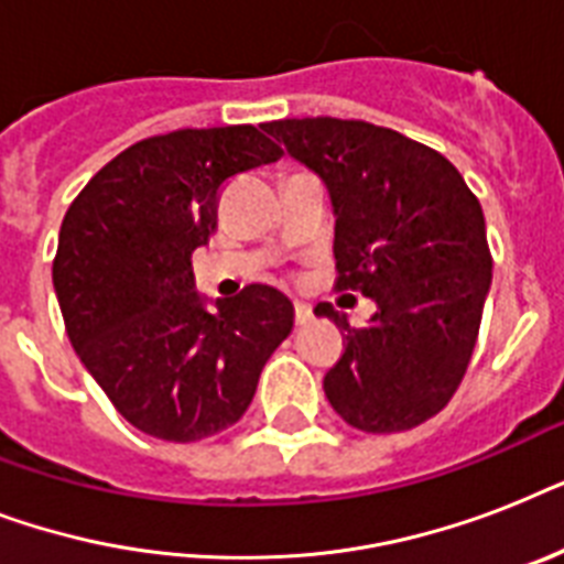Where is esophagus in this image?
<instances>
[{
	"instance_id": "obj_1",
	"label": "esophagus",
	"mask_w": 564,
	"mask_h": 564,
	"mask_svg": "<svg viewBox=\"0 0 564 564\" xmlns=\"http://www.w3.org/2000/svg\"><path fill=\"white\" fill-rule=\"evenodd\" d=\"M310 322H313V310H310V304L299 301L295 304V325H310Z\"/></svg>"
}]
</instances>
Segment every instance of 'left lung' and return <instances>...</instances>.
Wrapping results in <instances>:
<instances>
[{
    "mask_svg": "<svg viewBox=\"0 0 564 564\" xmlns=\"http://www.w3.org/2000/svg\"><path fill=\"white\" fill-rule=\"evenodd\" d=\"M263 131L330 195L336 286L377 304L366 327L316 307L345 330L327 401L366 433L433 419L468 369L491 286L480 202L454 163L392 128L316 117Z\"/></svg>",
    "mask_w": 564,
    "mask_h": 564,
    "instance_id": "8db88e82",
    "label": "left lung"
}]
</instances>
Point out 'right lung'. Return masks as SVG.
I'll return each mask as SVG.
<instances>
[{"label": "right lung", "instance_id": "right-lung-1", "mask_svg": "<svg viewBox=\"0 0 564 564\" xmlns=\"http://www.w3.org/2000/svg\"><path fill=\"white\" fill-rule=\"evenodd\" d=\"M278 158L254 126L181 128L117 154L66 210L52 265L66 336L149 436L198 442L237 424L292 334L290 295L251 283L207 301L189 260L216 228L221 184Z\"/></svg>", "mask_w": 564, "mask_h": 564}]
</instances>
